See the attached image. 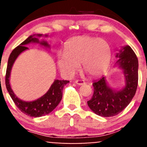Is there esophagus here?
I'll use <instances>...</instances> for the list:
<instances>
[{"label": "esophagus", "instance_id": "1", "mask_svg": "<svg viewBox=\"0 0 147 147\" xmlns=\"http://www.w3.org/2000/svg\"><path fill=\"white\" fill-rule=\"evenodd\" d=\"M75 82L76 83V84H79V85H82V84H85V82H84V80H75Z\"/></svg>", "mask_w": 147, "mask_h": 147}]
</instances>
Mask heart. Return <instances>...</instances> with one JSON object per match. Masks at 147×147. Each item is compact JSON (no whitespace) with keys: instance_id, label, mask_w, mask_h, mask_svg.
<instances>
[{"instance_id":"1","label":"heart","mask_w":147,"mask_h":147,"mask_svg":"<svg viewBox=\"0 0 147 147\" xmlns=\"http://www.w3.org/2000/svg\"><path fill=\"white\" fill-rule=\"evenodd\" d=\"M64 51L57 55V65L67 78L78 72L80 63L88 75L100 76L109 68L112 57L111 47L107 41L84 35L69 38L65 44Z\"/></svg>"}]
</instances>
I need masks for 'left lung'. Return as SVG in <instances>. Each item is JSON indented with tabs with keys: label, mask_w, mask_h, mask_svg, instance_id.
I'll use <instances>...</instances> for the list:
<instances>
[{
	"label": "left lung",
	"mask_w": 147,
	"mask_h": 147,
	"mask_svg": "<svg viewBox=\"0 0 147 147\" xmlns=\"http://www.w3.org/2000/svg\"><path fill=\"white\" fill-rule=\"evenodd\" d=\"M117 65L124 71L126 84L120 91L111 89L101 78L93 83L94 94L87 101L90 109L102 117L118 115L129 105L133 98L138 85V60L130 46H127L117 54Z\"/></svg>",
	"instance_id": "1"
}]
</instances>
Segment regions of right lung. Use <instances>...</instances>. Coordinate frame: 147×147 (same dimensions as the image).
<instances>
[{"label":"right lung","mask_w":147,"mask_h":147,"mask_svg":"<svg viewBox=\"0 0 147 147\" xmlns=\"http://www.w3.org/2000/svg\"><path fill=\"white\" fill-rule=\"evenodd\" d=\"M41 36V34H38V36ZM31 42L39 43L40 44L44 46H49L46 41H43L41 42H39L38 38L34 37L33 36H30L27 39L24 40L22 43H21L19 46L14 49L12 53H10L8 61H7L5 74V85L12 101H14L15 104L21 112L31 117H41L50 113L59 104L60 101L62 99V96H63V87L66 84L69 82V81L58 80H55L50 89L46 92V94H44L41 98L34 101L27 102L22 101L15 95L10 87V82H9L10 71H11L12 65L18 55L22 52L28 49L26 45Z\"/></svg>","instance_id":"right-lung-1"}]
</instances>
